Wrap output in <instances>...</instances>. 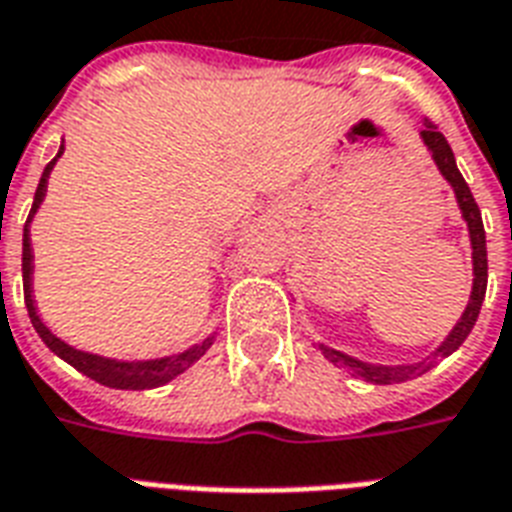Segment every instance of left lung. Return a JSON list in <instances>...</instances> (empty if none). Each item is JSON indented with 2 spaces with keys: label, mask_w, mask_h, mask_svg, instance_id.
Masks as SVG:
<instances>
[{
  "label": "left lung",
  "mask_w": 512,
  "mask_h": 512,
  "mask_svg": "<svg viewBox=\"0 0 512 512\" xmlns=\"http://www.w3.org/2000/svg\"><path fill=\"white\" fill-rule=\"evenodd\" d=\"M421 142L432 155V161L438 166V171L443 174L448 185L454 187L456 204H459V212H462V220L467 222V233H470V247H473V292H470V303L462 311V317L454 325V330L446 335V341L440 343L438 349L432 351L429 357H424L421 362H413V365H376V362H365L351 357V354H343V351L327 346V343H314L325 360H330L335 368L349 370L354 378H362L368 384H403V381H411V378L427 373L429 368H435L440 360L451 357L459 346L464 343V338L470 335L473 325L478 322V314H481L483 298H486V282H489V260H486V230H483L481 209L475 204L470 187L464 182V177L456 169V158L451 147H448L446 136L440 134L438 128L432 126L429 120H424V131H421Z\"/></svg>",
  "instance_id": "8db88e82"
}]
</instances>
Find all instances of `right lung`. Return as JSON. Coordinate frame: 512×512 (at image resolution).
<instances>
[{
	"label": "right lung",
	"instance_id": "1",
	"mask_svg": "<svg viewBox=\"0 0 512 512\" xmlns=\"http://www.w3.org/2000/svg\"><path fill=\"white\" fill-rule=\"evenodd\" d=\"M64 155V144L58 147V155L45 166L42 177H39L37 193H34V204H31L29 220L23 225V300H26V308H29V319L34 330L39 333V338L45 341L56 357H61L64 362H69L74 370H80L83 376L99 381V384L109 386V389H155V386L169 384L171 378L182 376L187 368H193L195 362L204 357L209 346L214 343L212 333L209 338H204L201 343H193L190 349L179 351V354H171V357H155V360H112V357H101V354H91V351L74 349L66 341H61L56 333H50V327L39 319L37 303H34V287H31V273H34V252H31V220L34 214L45 201V193H48V179L50 171L56 166V161Z\"/></svg>",
	"mask_w": 512,
	"mask_h": 512
}]
</instances>
